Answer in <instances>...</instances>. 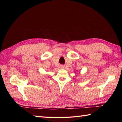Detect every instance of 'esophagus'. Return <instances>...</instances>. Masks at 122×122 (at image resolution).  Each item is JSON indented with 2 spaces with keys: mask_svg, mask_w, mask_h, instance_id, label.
Returning a JSON list of instances; mask_svg holds the SVG:
<instances>
[{
  "mask_svg": "<svg viewBox=\"0 0 122 122\" xmlns=\"http://www.w3.org/2000/svg\"><path fill=\"white\" fill-rule=\"evenodd\" d=\"M61 69H64V68H65V67H64V66H63V65H61Z\"/></svg>",
  "mask_w": 122,
  "mask_h": 122,
  "instance_id": "obj_1",
  "label": "esophagus"
}]
</instances>
